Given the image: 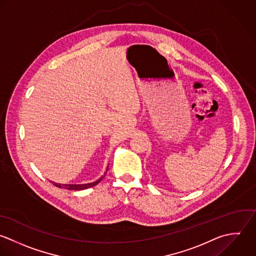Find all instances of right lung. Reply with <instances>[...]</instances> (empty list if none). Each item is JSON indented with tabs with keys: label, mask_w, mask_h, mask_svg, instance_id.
Masks as SVG:
<instances>
[{
	"label": "right lung",
	"mask_w": 256,
	"mask_h": 256,
	"mask_svg": "<svg viewBox=\"0 0 256 256\" xmlns=\"http://www.w3.org/2000/svg\"><path fill=\"white\" fill-rule=\"evenodd\" d=\"M108 168H106V172H108ZM106 172L104 174L102 178H100L98 180H96V182H90V184H56V182H52V184H54L56 186H58V188H62L70 190H86V188H92V186H96V184L104 178Z\"/></svg>",
	"instance_id": "right-lung-1"
}]
</instances>
